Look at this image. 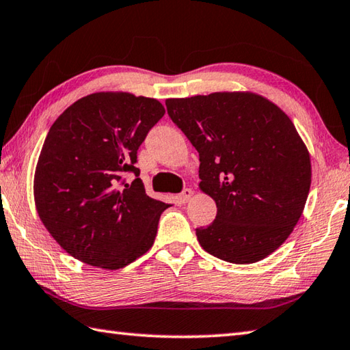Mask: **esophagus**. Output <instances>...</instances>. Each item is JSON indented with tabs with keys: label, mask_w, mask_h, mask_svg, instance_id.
Wrapping results in <instances>:
<instances>
[{
	"label": "esophagus",
	"mask_w": 350,
	"mask_h": 350,
	"mask_svg": "<svg viewBox=\"0 0 350 350\" xmlns=\"http://www.w3.org/2000/svg\"><path fill=\"white\" fill-rule=\"evenodd\" d=\"M192 195H193L192 189H184L183 192L176 196V200H178V202H180V204H186V202H189L190 200H192Z\"/></svg>",
	"instance_id": "34e87169"
}]
</instances>
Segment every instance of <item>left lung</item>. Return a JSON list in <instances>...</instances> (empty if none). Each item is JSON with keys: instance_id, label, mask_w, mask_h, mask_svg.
I'll use <instances>...</instances> for the list:
<instances>
[{"instance_id": "obj_1", "label": "left lung", "mask_w": 350, "mask_h": 350, "mask_svg": "<svg viewBox=\"0 0 350 350\" xmlns=\"http://www.w3.org/2000/svg\"><path fill=\"white\" fill-rule=\"evenodd\" d=\"M167 114L200 154V190L216 219L196 228L207 253L254 263L274 253L305 208L311 157L278 105L252 91L166 98Z\"/></svg>"}]
</instances>
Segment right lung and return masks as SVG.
Returning <instances> with one entry per match:
<instances>
[{"label":"right lung","instance_id":"1","mask_svg":"<svg viewBox=\"0 0 350 350\" xmlns=\"http://www.w3.org/2000/svg\"><path fill=\"white\" fill-rule=\"evenodd\" d=\"M152 97L100 91L59 116L39 154L33 195L38 215L59 245L88 265L118 269L154 245L170 204L146 195L137 150L164 116Z\"/></svg>","mask_w":350,"mask_h":350}]
</instances>
